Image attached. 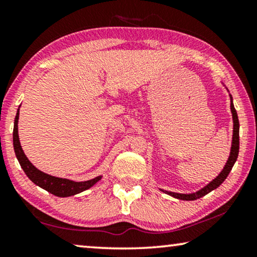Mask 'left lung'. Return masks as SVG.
<instances>
[{
    "label": "left lung",
    "instance_id": "8db88e82",
    "mask_svg": "<svg viewBox=\"0 0 257 257\" xmlns=\"http://www.w3.org/2000/svg\"><path fill=\"white\" fill-rule=\"evenodd\" d=\"M222 85L226 87V90L229 93V98H230V112H231V118H233V138H231V147H230V153L229 157H228L227 163L224 164V166L222 168V171L220 172L219 175L216 178H214L212 181L208 182L205 187H202L199 191L193 192V193H175V192H171V191H165V189L159 188L161 192L166 193V194L173 196L175 199L179 200H185V201H194L196 199L202 198L206 194H208L214 189H216L219 186L222 184V182L226 180V178L228 177V174L230 173L231 168H233L235 161L237 159L238 156V149H240V137H238V131H240V124H238V118H237V112L235 110L234 104H233V97L229 92V90L227 89V86L222 83Z\"/></svg>",
    "mask_w": 257,
    "mask_h": 257
}]
</instances>
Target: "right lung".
I'll list each match as a JSON object with an SVG mask.
<instances>
[{"label": "right lung", "mask_w": 257, "mask_h": 257, "mask_svg": "<svg viewBox=\"0 0 257 257\" xmlns=\"http://www.w3.org/2000/svg\"><path fill=\"white\" fill-rule=\"evenodd\" d=\"M21 106V105H20ZM19 117H20V107L17 108V113L15 117V121H14V132H13V144H14V151H15L16 158L19 160V163L24 171V173L27 174V177L34 182L35 185H37L38 187L45 189L51 194L59 198H68V196H72L76 194H79L86 189L92 187L93 185H96L98 181L101 180L103 175L91 179V180L86 181H73L70 179L64 178H57L54 175L47 174L44 172L38 170L37 167H35L33 164L30 163V160L28 159L26 154H24L22 146L20 143V137H19Z\"/></svg>", "instance_id": "obj_1"}]
</instances>
